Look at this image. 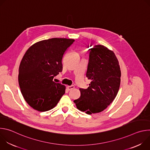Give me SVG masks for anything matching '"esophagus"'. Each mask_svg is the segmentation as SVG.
I'll use <instances>...</instances> for the list:
<instances>
[{"label":"esophagus","instance_id":"34e87169","mask_svg":"<svg viewBox=\"0 0 150 150\" xmlns=\"http://www.w3.org/2000/svg\"><path fill=\"white\" fill-rule=\"evenodd\" d=\"M74 88H75L74 85H71V86H68V87H67V89H68V90H69V91L72 90L74 89Z\"/></svg>","mask_w":150,"mask_h":150}]
</instances>
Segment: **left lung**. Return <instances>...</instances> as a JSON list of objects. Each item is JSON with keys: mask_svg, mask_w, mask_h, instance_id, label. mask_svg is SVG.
<instances>
[{"mask_svg": "<svg viewBox=\"0 0 150 150\" xmlns=\"http://www.w3.org/2000/svg\"><path fill=\"white\" fill-rule=\"evenodd\" d=\"M89 50L86 76L91 82L88 88L79 89L81 97L74 102L78 110L91 115L103 111L114 100L120 87L121 72L112 51L100 45Z\"/></svg>", "mask_w": 150, "mask_h": 150, "instance_id": "obj_1", "label": "left lung"}]
</instances>
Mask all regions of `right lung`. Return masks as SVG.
<instances>
[{
  "mask_svg": "<svg viewBox=\"0 0 150 150\" xmlns=\"http://www.w3.org/2000/svg\"><path fill=\"white\" fill-rule=\"evenodd\" d=\"M74 40L53 38L40 41L26 52L19 68L18 82L25 100L34 109L50 110L65 93V86L53 81L62 71V58Z\"/></svg>",
  "mask_w": 150,
  "mask_h": 150,
  "instance_id": "1",
  "label": "right lung"
}]
</instances>
